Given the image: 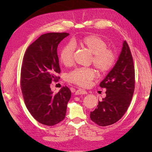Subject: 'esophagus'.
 Listing matches in <instances>:
<instances>
[{"label":"esophagus","mask_w":152,"mask_h":152,"mask_svg":"<svg viewBox=\"0 0 152 152\" xmlns=\"http://www.w3.org/2000/svg\"><path fill=\"white\" fill-rule=\"evenodd\" d=\"M87 91H85V90H83V89H77L76 92H75V94L76 95H86L87 94Z\"/></svg>","instance_id":"1"}]
</instances>
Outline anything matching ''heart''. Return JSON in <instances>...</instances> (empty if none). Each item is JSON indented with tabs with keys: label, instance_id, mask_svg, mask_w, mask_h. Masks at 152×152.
I'll use <instances>...</instances> for the list:
<instances>
[{
	"label": "heart",
	"instance_id": "b5f03b06",
	"mask_svg": "<svg viewBox=\"0 0 152 152\" xmlns=\"http://www.w3.org/2000/svg\"><path fill=\"white\" fill-rule=\"evenodd\" d=\"M76 43L92 54L91 63L101 74L112 69L115 61L114 51L108 48L106 41L95 34L88 35L76 40ZM75 47L71 42L66 44L61 50L59 58L64 66H71L74 63ZM95 70L90 68H78L68 74L67 80L83 88L89 87L95 78Z\"/></svg>",
	"mask_w": 152,
	"mask_h": 152
}]
</instances>
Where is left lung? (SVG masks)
<instances>
[{
  "mask_svg": "<svg viewBox=\"0 0 152 152\" xmlns=\"http://www.w3.org/2000/svg\"><path fill=\"white\" fill-rule=\"evenodd\" d=\"M135 73L133 56L125 40L121 52L114 68L100 83L106 89L105 98L94 111L90 112V118L99 126L105 127L115 124L127 110L134 91Z\"/></svg>",
  "mask_w": 152,
  "mask_h": 152,
  "instance_id": "8db88e82",
  "label": "left lung"
}]
</instances>
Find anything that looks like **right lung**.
Listing matches in <instances>:
<instances>
[{"label":"right lung","instance_id":"right-lung-1","mask_svg":"<svg viewBox=\"0 0 152 152\" xmlns=\"http://www.w3.org/2000/svg\"><path fill=\"white\" fill-rule=\"evenodd\" d=\"M67 33L44 34L25 51L21 69V89L25 104L33 118L40 124L53 126L65 118L71 91L66 86L57 93L50 84L60 78L61 69L57 49L69 36Z\"/></svg>","mask_w":152,"mask_h":152}]
</instances>
